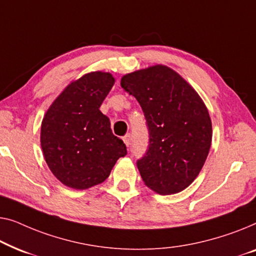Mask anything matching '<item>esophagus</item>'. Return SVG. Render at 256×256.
<instances>
[{"instance_id":"1","label":"esophagus","mask_w":256,"mask_h":256,"mask_svg":"<svg viewBox=\"0 0 256 256\" xmlns=\"http://www.w3.org/2000/svg\"><path fill=\"white\" fill-rule=\"evenodd\" d=\"M123 140H124V142H125V145H126L128 147L131 145V140H132V136L131 134H126L123 138Z\"/></svg>"}]
</instances>
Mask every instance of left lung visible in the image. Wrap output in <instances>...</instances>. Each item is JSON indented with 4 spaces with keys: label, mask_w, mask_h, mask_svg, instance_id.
<instances>
[{
    "label": "left lung",
    "mask_w": 256,
    "mask_h": 256,
    "mask_svg": "<svg viewBox=\"0 0 256 256\" xmlns=\"http://www.w3.org/2000/svg\"><path fill=\"white\" fill-rule=\"evenodd\" d=\"M120 86L139 102L148 130L146 153L136 161L142 181L161 195L182 192L210 150L206 106L188 82L161 64L124 75Z\"/></svg>",
    "instance_id": "left-lung-1"
}]
</instances>
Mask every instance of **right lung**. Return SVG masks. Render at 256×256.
I'll return each mask as SVG.
<instances>
[{
    "instance_id": "right-lung-1",
    "label": "right lung",
    "mask_w": 256,
    "mask_h": 256,
    "mask_svg": "<svg viewBox=\"0 0 256 256\" xmlns=\"http://www.w3.org/2000/svg\"><path fill=\"white\" fill-rule=\"evenodd\" d=\"M114 84L109 73L94 72L70 84L53 102L42 123L40 142L56 178L73 189H87L109 178L128 154L100 111Z\"/></svg>"
}]
</instances>
